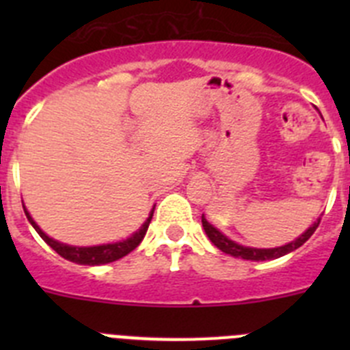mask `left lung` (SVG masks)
<instances>
[{"label":"left lung","mask_w":350,"mask_h":350,"mask_svg":"<svg viewBox=\"0 0 350 350\" xmlns=\"http://www.w3.org/2000/svg\"><path fill=\"white\" fill-rule=\"evenodd\" d=\"M319 222H321V217L317 219V221H315L314 224L305 231V233H301L298 238H295L293 242L286 243V245L273 247V249H256V247L240 245V243H237L234 240L228 238L224 233H221L215 226L210 224V222L205 219V215H202L203 230H205L206 237L210 238V242L217 247L219 250H222L224 254H230L233 256V258L247 259V261H270V259L282 258V256L289 254V252H293V250L299 249V247H301L303 243L307 242L308 238L314 234V231L317 230Z\"/></svg>","instance_id":"8db88e82"}]
</instances>
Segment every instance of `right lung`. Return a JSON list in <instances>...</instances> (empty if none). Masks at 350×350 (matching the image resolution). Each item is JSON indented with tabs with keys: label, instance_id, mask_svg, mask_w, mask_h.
<instances>
[{
	"label": "right lung",
	"instance_id": "1",
	"mask_svg": "<svg viewBox=\"0 0 350 350\" xmlns=\"http://www.w3.org/2000/svg\"><path fill=\"white\" fill-rule=\"evenodd\" d=\"M156 208V206H154ZM154 208L150 210L148 217L145 219L144 224L140 226V230H137L131 237H128L126 240H120V242L113 243H101V245H91V247H77V245H68V243H61L54 238L49 237L47 233H43L42 228L35 222V219L31 217V213L27 212V208L24 206V212H26L27 221L31 222V226L35 228L36 233L52 247V249L57 252L59 256H63L64 259L71 262H77V265H89V267H98V265H107V262L117 261V259L128 256L131 250L137 249L140 245V242L144 240L145 233L148 230V224H150V219H152Z\"/></svg>",
	"mask_w": 350,
	"mask_h": 350
}]
</instances>
